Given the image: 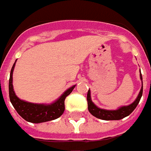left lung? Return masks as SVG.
Instances as JSON below:
<instances>
[{
  "label": "left lung",
  "instance_id": "1",
  "mask_svg": "<svg viewBox=\"0 0 151 151\" xmlns=\"http://www.w3.org/2000/svg\"><path fill=\"white\" fill-rule=\"evenodd\" d=\"M140 79L142 81V88L141 90L139 92L137 97L131 104L128 106H123L119 107L116 110H106V109H101L98 107V106L93 102L91 99V93L90 89H88L87 94V101H88V111L90 112L92 115L95 116L96 118L103 119V120H119L121 119L129 116L132 113L137 106L138 105L139 101L141 100V98L142 96V92H143V83H142V76L140 70Z\"/></svg>",
  "mask_w": 151,
  "mask_h": 151
}]
</instances>
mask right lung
Wrapping results in <instances>:
<instances>
[{"label":"right lung","mask_w":151,"mask_h":151,"mask_svg":"<svg viewBox=\"0 0 151 151\" xmlns=\"http://www.w3.org/2000/svg\"><path fill=\"white\" fill-rule=\"evenodd\" d=\"M15 63L13 65L10 71L9 81V100L14 107L16 111L22 119L30 123L39 124L44 122L51 121L56 119L63 114L65 110V99L70 94L76 87V84L71 86L64 92L57 100L50 103H32L29 101L22 100L17 97L13 86V72L15 67Z\"/></svg>","instance_id":"right-lung-1"}]
</instances>
